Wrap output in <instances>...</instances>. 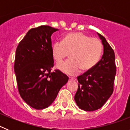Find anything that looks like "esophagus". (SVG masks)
Masks as SVG:
<instances>
[{
    "mask_svg": "<svg viewBox=\"0 0 130 130\" xmlns=\"http://www.w3.org/2000/svg\"><path fill=\"white\" fill-rule=\"evenodd\" d=\"M69 79H70V80H74V81H75V78H74V77H69Z\"/></svg>",
    "mask_w": 130,
    "mask_h": 130,
    "instance_id": "1",
    "label": "esophagus"
}]
</instances>
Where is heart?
<instances>
[{"label": "heart", "mask_w": 130, "mask_h": 130, "mask_svg": "<svg viewBox=\"0 0 130 130\" xmlns=\"http://www.w3.org/2000/svg\"><path fill=\"white\" fill-rule=\"evenodd\" d=\"M103 50L102 41L82 32L65 35L62 42L56 41L51 46L53 58L57 64L68 57V61L58 66L59 70L68 74L76 73L81 69L86 72L92 69L100 59Z\"/></svg>", "instance_id": "1"}]
</instances>
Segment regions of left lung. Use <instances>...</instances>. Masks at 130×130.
Instances as JSON below:
<instances>
[{
  "label": "left lung",
  "mask_w": 130,
  "mask_h": 130,
  "mask_svg": "<svg viewBox=\"0 0 130 130\" xmlns=\"http://www.w3.org/2000/svg\"><path fill=\"white\" fill-rule=\"evenodd\" d=\"M104 45L102 59L90 70L77 77L78 89L74 100L84 111H93L102 107L113 92L116 75L115 56L105 38L98 33Z\"/></svg>",
  "instance_id": "obj_1"
}]
</instances>
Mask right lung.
<instances>
[{"instance_id": "1", "label": "right lung", "mask_w": 130, "mask_h": 130, "mask_svg": "<svg viewBox=\"0 0 130 130\" xmlns=\"http://www.w3.org/2000/svg\"><path fill=\"white\" fill-rule=\"evenodd\" d=\"M58 30L48 25L30 29L18 44L14 71L19 94L36 109L48 107L68 77L59 70L51 72V34Z\"/></svg>"}]
</instances>
